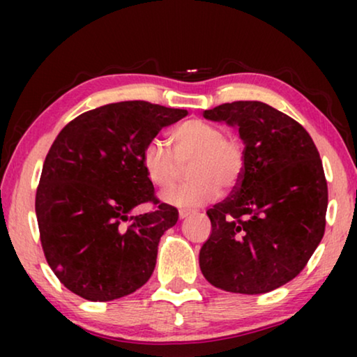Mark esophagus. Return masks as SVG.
<instances>
[{"mask_svg": "<svg viewBox=\"0 0 357 357\" xmlns=\"http://www.w3.org/2000/svg\"><path fill=\"white\" fill-rule=\"evenodd\" d=\"M190 214H192V211H185V209H180V211H178V216H180V219L188 218Z\"/></svg>", "mask_w": 357, "mask_h": 357, "instance_id": "1", "label": "esophagus"}]
</instances>
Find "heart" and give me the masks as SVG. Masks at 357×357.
<instances>
[{"mask_svg":"<svg viewBox=\"0 0 357 357\" xmlns=\"http://www.w3.org/2000/svg\"><path fill=\"white\" fill-rule=\"evenodd\" d=\"M174 151L160 139H153L143 151V167L155 187L167 188L188 164V182L162 195L165 203L177 208L203 206L219 195V187L231 190L242 174L243 155L237 138L224 135L216 123L190 119L170 133Z\"/></svg>","mask_w":357,"mask_h":357,"instance_id":"b5f03b06","label":"heart"}]
</instances>
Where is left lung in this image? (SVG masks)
I'll return each instance as SVG.
<instances>
[{
    "label": "left lung",
    "instance_id": "left-lung-1",
    "mask_svg": "<svg viewBox=\"0 0 357 357\" xmlns=\"http://www.w3.org/2000/svg\"><path fill=\"white\" fill-rule=\"evenodd\" d=\"M237 126L243 167L236 190L206 214L211 236L199 268L213 286L263 294L299 275L325 232L328 188L310 135L282 112L257 100L204 110Z\"/></svg>",
    "mask_w": 357,
    "mask_h": 357
}]
</instances>
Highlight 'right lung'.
I'll list each match as a JSON object with an SVG mask.
<instances>
[{
	"instance_id": "obj_1",
	"label": "right lung",
	"mask_w": 357,
	"mask_h": 357,
	"mask_svg": "<svg viewBox=\"0 0 357 357\" xmlns=\"http://www.w3.org/2000/svg\"><path fill=\"white\" fill-rule=\"evenodd\" d=\"M182 109L144 100L84 112L60 131L43 162L36 195L40 242L61 284L87 301L128 296L153 275L162 234L177 208L159 203L143 151ZM154 212L131 217L138 204Z\"/></svg>"
}]
</instances>
